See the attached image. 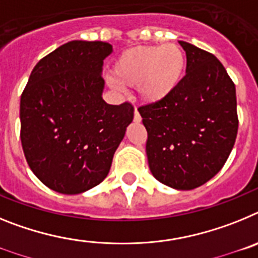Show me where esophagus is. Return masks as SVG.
<instances>
[{
    "mask_svg": "<svg viewBox=\"0 0 258 258\" xmlns=\"http://www.w3.org/2000/svg\"><path fill=\"white\" fill-rule=\"evenodd\" d=\"M141 120H142V117H141L140 112H138V109H134V121L136 122H141Z\"/></svg>",
    "mask_w": 258,
    "mask_h": 258,
    "instance_id": "obj_1",
    "label": "esophagus"
}]
</instances>
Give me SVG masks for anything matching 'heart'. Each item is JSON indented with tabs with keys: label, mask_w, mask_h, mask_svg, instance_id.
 <instances>
[{
	"label": "heart",
	"mask_w": 258,
	"mask_h": 258,
	"mask_svg": "<svg viewBox=\"0 0 258 258\" xmlns=\"http://www.w3.org/2000/svg\"><path fill=\"white\" fill-rule=\"evenodd\" d=\"M186 70V54L177 44L137 46L125 50L112 68L115 81L122 86L138 85L142 101L157 103L178 88Z\"/></svg>",
	"instance_id": "heart-1"
}]
</instances>
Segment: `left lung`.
Masks as SVG:
<instances>
[{
	"label": "left lung",
	"mask_w": 258,
	"mask_h": 258,
	"mask_svg": "<svg viewBox=\"0 0 258 258\" xmlns=\"http://www.w3.org/2000/svg\"><path fill=\"white\" fill-rule=\"evenodd\" d=\"M186 75L174 92L138 108L147 131L152 175L175 190H192L217 174L238 134L235 85L213 54L179 41Z\"/></svg>",
	"instance_id": "1"
}]
</instances>
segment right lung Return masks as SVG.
Wrapping results in <instances>:
<instances>
[{
  "mask_svg": "<svg viewBox=\"0 0 258 258\" xmlns=\"http://www.w3.org/2000/svg\"><path fill=\"white\" fill-rule=\"evenodd\" d=\"M112 45L70 41L35 66L20 97V140L29 168L45 186L75 195L107 177L133 121L129 102L103 101V60Z\"/></svg>",
  "mask_w": 258,
  "mask_h": 258,
  "instance_id": "add662e5",
  "label": "right lung"
}]
</instances>
